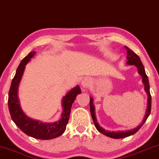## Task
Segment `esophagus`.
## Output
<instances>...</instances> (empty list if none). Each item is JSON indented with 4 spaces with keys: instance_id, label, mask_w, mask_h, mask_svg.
I'll return each mask as SVG.
<instances>
[{
    "instance_id": "34e87169",
    "label": "esophagus",
    "mask_w": 159,
    "mask_h": 159,
    "mask_svg": "<svg viewBox=\"0 0 159 159\" xmlns=\"http://www.w3.org/2000/svg\"><path fill=\"white\" fill-rule=\"evenodd\" d=\"M90 83V79H84L83 81L82 82V85L83 88H88L89 84Z\"/></svg>"
}]
</instances>
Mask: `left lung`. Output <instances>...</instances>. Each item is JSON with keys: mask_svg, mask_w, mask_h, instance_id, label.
Masks as SVG:
<instances>
[{"mask_svg": "<svg viewBox=\"0 0 159 159\" xmlns=\"http://www.w3.org/2000/svg\"><path fill=\"white\" fill-rule=\"evenodd\" d=\"M125 49L127 50V64L129 65H134L138 67V72L140 75L142 76L143 78V82L144 83L145 85V90L146 91V93H148V106H147V110L146 112H145V115L144 117V119H143V122L140 124L138 127H137L136 128H134L133 129L129 130V131H122V132H110V131H107V130L104 129L102 128L101 127H100L98 124L97 123V120L96 118H95V108L94 106H93V99L92 98H90V113H91V116H92L93 122H94V125L96 127V129L98 130V131L101 132V133L105 134V135L110 137L111 138H114V139H119V138H127L128 136L132 135L134 133H136L138 131L139 129H140L141 127H142L143 124L145 122V121L147 120L148 117L151 114V93H150V85H149V82H148V76L146 75V73H145L144 66H143V63L141 61L140 58H139V56L137 55V54L134 53V51H132L131 49H129V48L127 46H125Z\"/></svg>", "mask_w": 159, "mask_h": 159, "instance_id": "left-lung-1", "label": "left lung"}]
</instances>
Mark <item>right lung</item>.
Wrapping results in <instances>:
<instances>
[{
  "label": "right lung",
  "mask_w": 159,
  "mask_h": 159,
  "mask_svg": "<svg viewBox=\"0 0 159 159\" xmlns=\"http://www.w3.org/2000/svg\"><path fill=\"white\" fill-rule=\"evenodd\" d=\"M34 53L35 52H30L26 57L24 58L16 69V75L13 78L8 92V109L12 120L26 134L40 140H51L61 135L64 132L69 121L71 106L77 95L81 93V90L79 86L75 87L64 97L62 103L64 111L61 119L58 121L53 123H43L33 120L26 116L19 106V99L17 97V90L25 70V65L33 57Z\"/></svg>",
  "instance_id": "1"
}]
</instances>
